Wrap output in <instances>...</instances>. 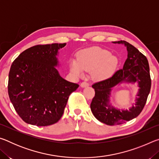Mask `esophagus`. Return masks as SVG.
<instances>
[{
    "instance_id": "34e87169",
    "label": "esophagus",
    "mask_w": 159,
    "mask_h": 159,
    "mask_svg": "<svg viewBox=\"0 0 159 159\" xmlns=\"http://www.w3.org/2000/svg\"><path fill=\"white\" fill-rule=\"evenodd\" d=\"M88 85H89V83H87V82H85V81H83V82H82L81 83H80V87H82V88L87 87V86H88Z\"/></svg>"
}]
</instances>
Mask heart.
Returning <instances> with one entry per match:
<instances>
[{"label":"heart","instance_id":"heart-1","mask_svg":"<svg viewBox=\"0 0 159 159\" xmlns=\"http://www.w3.org/2000/svg\"><path fill=\"white\" fill-rule=\"evenodd\" d=\"M118 64V59L109 50L99 47H93L78 52L77 61L72 60L70 69L77 76L83 71H91L94 79L104 80L111 76Z\"/></svg>","mask_w":159,"mask_h":159}]
</instances>
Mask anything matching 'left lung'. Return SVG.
<instances>
[{"mask_svg": "<svg viewBox=\"0 0 159 159\" xmlns=\"http://www.w3.org/2000/svg\"><path fill=\"white\" fill-rule=\"evenodd\" d=\"M124 44L127 48L128 58L123 69L115 72L111 77L94 83L95 97L90 109L97 119L109 125H119L136 118L142 112L150 93L151 80L149 62L147 57L133 45L125 41L114 42ZM123 82H138L140 88L136 104L129 110L116 109L108 104L111 88Z\"/></svg>", "mask_w": 159, "mask_h": 159, "instance_id": "1", "label": "left lung"}]
</instances>
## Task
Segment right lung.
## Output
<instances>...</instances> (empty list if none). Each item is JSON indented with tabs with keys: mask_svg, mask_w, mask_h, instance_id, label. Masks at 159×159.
I'll return each instance as SVG.
<instances>
[{
	"mask_svg": "<svg viewBox=\"0 0 159 159\" xmlns=\"http://www.w3.org/2000/svg\"><path fill=\"white\" fill-rule=\"evenodd\" d=\"M66 43L37 45L21 52L13 61L8 78V95L24 121L37 126L57 123L69 97L79 88L60 76L58 50Z\"/></svg>",
	"mask_w": 159,
	"mask_h": 159,
	"instance_id": "1",
	"label": "right lung"
}]
</instances>
